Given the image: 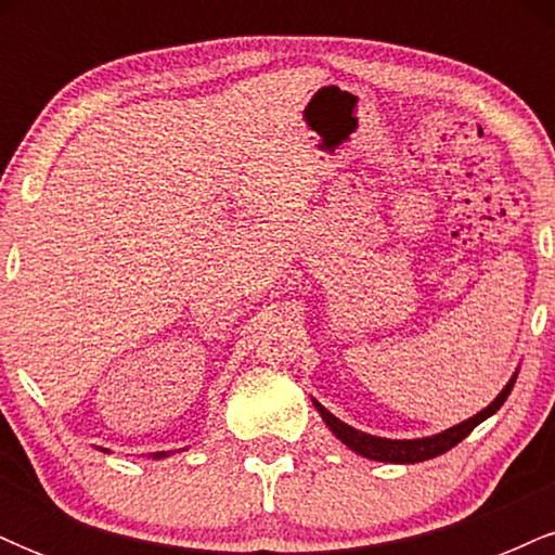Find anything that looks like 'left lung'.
Segmentation results:
<instances>
[{
  "instance_id": "obj_1",
  "label": "left lung",
  "mask_w": 555,
  "mask_h": 555,
  "mask_svg": "<svg viewBox=\"0 0 555 555\" xmlns=\"http://www.w3.org/2000/svg\"><path fill=\"white\" fill-rule=\"evenodd\" d=\"M514 380H517V373L512 375V380H508L506 386H503V391L495 397L486 410L477 412L475 417L464 420V423L454 425V428L443 430V433H436V436H428V438H412V441H391V438H378V436H371V433H362L358 428H352V425L341 423L339 417H334L331 412L326 410L323 404H318L313 399L315 410L321 412L323 423L328 425V430L334 433L336 438L344 446H349L352 451H358L360 456H365V460H375V462H391V464H415V462H425V460H433V456L438 454H446L449 449H454L456 443L464 441V438L473 433L477 425L482 423V420H488L490 415H495V412L501 410V404L506 401L508 393H512L514 388Z\"/></svg>"
}]
</instances>
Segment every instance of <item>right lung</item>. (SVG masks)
<instances>
[{
  "label": "right lung",
  "mask_w": 555,
  "mask_h": 555,
  "mask_svg": "<svg viewBox=\"0 0 555 555\" xmlns=\"http://www.w3.org/2000/svg\"><path fill=\"white\" fill-rule=\"evenodd\" d=\"M162 456H167V451H158V454H154V460H162Z\"/></svg>",
  "instance_id": "add662e5"
}]
</instances>
